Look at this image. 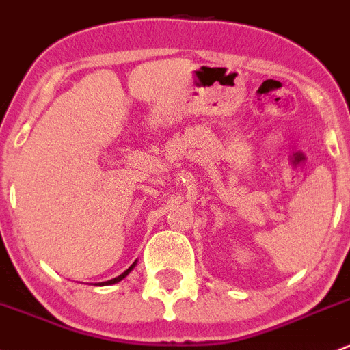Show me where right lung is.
Here are the masks:
<instances>
[{
    "label": "right lung",
    "mask_w": 350,
    "mask_h": 350,
    "mask_svg": "<svg viewBox=\"0 0 350 350\" xmlns=\"http://www.w3.org/2000/svg\"><path fill=\"white\" fill-rule=\"evenodd\" d=\"M135 266H137V260H135V262L132 264V266L129 267V269L125 271V273H122V274H120V276L113 278V280H109V281H105V283H100V286H107V284H115V283H120V281H122L123 278H126V276H129L130 273H132V269H133V267H135Z\"/></svg>",
    "instance_id": "obj_1"
}]
</instances>
